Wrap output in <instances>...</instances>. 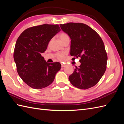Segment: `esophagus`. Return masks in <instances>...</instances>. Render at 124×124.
Listing matches in <instances>:
<instances>
[{"mask_svg": "<svg viewBox=\"0 0 124 124\" xmlns=\"http://www.w3.org/2000/svg\"><path fill=\"white\" fill-rule=\"evenodd\" d=\"M65 65V64H64L63 63H61V67H62V68H63V67H64Z\"/></svg>", "mask_w": 124, "mask_h": 124, "instance_id": "obj_1", "label": "esophagus"}]
</instances>
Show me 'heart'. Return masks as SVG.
Instances as JSON below:
<instances>
[{
  "label": "heart",
  "mask_w": 124,
  "mask_h": 124,
  "mask_svg": "<svg viewBox=\"0 0 124 124\" xmlns=\"http://www.w3.org/2000/svg\"><path fill=\"white\" fill-rule=\"evenodd\" d=\"M59 38H60V40L61 41L62 43L65 40H67L68 39H69V37L68 36L67 33L64 32H61L59 35ZM65 56V53H58L56 54V57L58 59L62 60L64 59V58Z\"/></svg>",
  "instance_id": "obj_1"
}]
</instances>
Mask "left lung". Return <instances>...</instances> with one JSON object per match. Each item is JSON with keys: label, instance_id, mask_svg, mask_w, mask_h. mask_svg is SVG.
<instances>
[{"label": "left lung", "instance_id": "left-lung-1", "mask_svg": "<svg viewBox=\"0 0 124 124\" xmlns=\"http://www.w3.org/2000/svg\"><path fill=\"white\" fill-rule=\"evenodd\" d=\"M60 25L71 38L72 60L80 58V65L76 67L69 76L70 83L81 89L92 87L107 69L108 56L103 41L95 31L84 23L70 22Z\"/></svg>", "mask_w": 124, "mask_h": 124}]
</instances>
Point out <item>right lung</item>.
<instances>
[{"label":"right lung","instance_id":"add662e5","mask_svg":"<svg viewBox=\"0 0 124 124\" xmlns=\"http://www.w3.org/2000/svg\"><path fill=\"white\" fill-rule=\"evenodd\" d=\"M59 24H42L25 29L17 38L14 60L18 75L34 89L46 87L53 82L61 68L60 62L49 63L41 56L51 39L60 31Z\"/></svg>","mask_w":124,"mask_h":124}]
</instances>
